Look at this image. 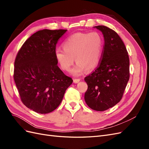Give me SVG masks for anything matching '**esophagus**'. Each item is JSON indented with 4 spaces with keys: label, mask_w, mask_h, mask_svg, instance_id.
<instances>
[{
    "label": "esophagus",
    "mask_w": 149,
    "mask_h": 149,
    "mask_svg": "<svg viewBox=\"0 0 149 149\" xmlns=\"http://www.w3.org/2000/svg\"><path fill=\"white\" fill-rule=\"evenodd\" d=\"M80 81V79H73V83H78Z\"/></svg>",
    "instance_id": "34e87169"
}]
</instances>
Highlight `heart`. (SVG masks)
Returning <instances> with one entry per match:
<instances>
[{
	"label": "heart",
	"mask_w": 149,
	"mask_h": 149,
	"mask_svg": "<svg viewBox=\"0 0 149 149\" xmlns=\"http://www.w3.org/2000/svg\"><path fill=\"white\" fill-rule=\"evenodd\" d=\"M63 49L55 51L56 60L61 68L69 71L74 63H77L71 70L74 76H79L86 70L91 71L100 65L104 49L101 35L96 31L91 33H77L71 35L63 43Z\"/></svg>",
	"instance_id": "1"
}]
</instances>
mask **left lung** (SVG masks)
<instances>
[{
    "label": "left lung",
    "instance_id": "1",
    "mask_svg": "<svg viewBox=\"0 0 149 149\" xmlns=\"http://www.w3.org/2000/svg\"><path fill=\"white\" fill-rule=\"evenodd\" d=\"M104 39L101 63L85 77L88 89L84 100L91 109L104 111L122 99L129 79V58L123 40L115 31L106 26H94Z\"/></svg>",
    "mask_w": 149,
    "mask_h": 149
}]
</instances>
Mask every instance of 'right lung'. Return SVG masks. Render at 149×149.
<instances>
[{"mask_svg":"<svg viewBox=\"0 0 149 149\" xmlns=\"http://www.w3.org/2000/svg\"><path fill=\"white\" fill-rule=\"evenodd\" d=\"M66 31H37L26 40L16 56L13 78L21 100L37 113L56 109L73 83L57 66L55 56L58 40Z\"/></svg>","mask_w":149,"mask_h":149,"instance_id":"add662e5","label":"right lung"}]
</instances>
